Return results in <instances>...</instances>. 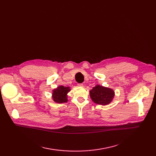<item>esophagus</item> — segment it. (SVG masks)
Here are the masks:
<instances>
[{
    "label": "esophagus",
    "instance_id": "obj_1",
    "mask_svg": "<svg viewBox=\"0 0 156 156\" xmlns=\"http://www.w3.org/2000/svg\"><path fill=\"white\" fill-rule=\"evenodd\" d=\"M78 85V87H83V83H80Z\"/></svg>",
    "mask_w": 156,
    "mask_h": 156
}]
</instances>
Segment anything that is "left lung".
<instances>
[{"label": "left lung", "mask_w": 156, "mask_h": 156, "mask_svg": "<svg viewBox=\"0 0 156 156\" xmlns=\"http://www.w3.org/2000/svg\"><path fill=\"white\" fill-rule=\"evenodd\" d=\"M90 96L94 102L99 105H108L114 97V92L109 88L97 85L90 91Z\"/></svg>", "instance_id": "1"}]
</instances>
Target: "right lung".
I'll return each instance as SVG.
<instances>
[{
  "mask_svg": "<svg viewBox=\"0 0 156 156\" xmlns=\"http://www.w3.org/2000/svg\"><path fill=\"white\" fill-rule=\"evenodd\" d=\"M69 87L59 86L52 91V99L56 103H64L68 102V93L70 91Z\"/></svg>",
  "mask_w": 156,
  "mask_h": 156,
  "instance_id": "add662e5",
  "label": "right lung"
}]
</instances>
